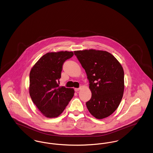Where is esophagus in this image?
I'll return each mask as SVG.
<instances>
[{
	"mask_svg": "<svg viewBox=\"0 0 153 153\" xmlns=\"http://www.w3.org/2000/svg\"><path fill=\"white\" fill-rule=\"evenodd\" d=\"M80 89H81V88H75V89H74V91H75L76 92H78L79 91H80Z\"/></svg>",
	"mask_w": 153,
	"mask_h": 153,
	"instance_id": "esophagus-1",
	"label": "esophagus"
}]
</instances>
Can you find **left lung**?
Listing matches in <instances>:
<instances>
[{
	"label": "left lung",
	"instance_id": "left-lung-1",
	"mask_svg": "<svg viewBox=\"0 0 153 153\" xmlns=\"http://www.w3.org/2000/svg\"><path fill=\"white\" fill-rule=\"evenodd\" d=\"M74 55L87 73L92 92L86 102L92 115L102 119L117 108L123 95L124 71L113 55L94 49L74 51Z\"/></svg>",
	"mask_w": 153,
	"mask_h": 153
}]
</instances>
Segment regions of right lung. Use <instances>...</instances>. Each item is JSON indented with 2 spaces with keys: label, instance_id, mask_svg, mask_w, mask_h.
I'll use <instances>...</instances> for the list:
<instances>
[{
  "label": "right lung",
  "instance_id": "right-lung-1",
  "mask_svg": "<svg viewBox=\"0 0 153 153\" xmlns=\"http://www.w3.org/2000/svg\"><path fill=\"white\" fill-rule=\"evenodd\" d=\"M73 56V51L48 53L31 69L30 97L38 109L47 117H58L73 97V88L59 86L62 65Z\"/></svg>",
  "mask_w": 153,
  "mask_h": 153
}]
</instances>
